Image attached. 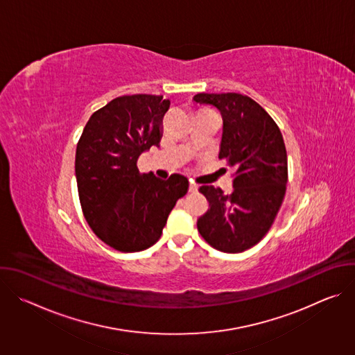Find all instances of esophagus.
Masks as SVG:
<instances>
[{"label":"esophagus","mask_w":355,"mask_h":355,"mask_svg":"<svg viewBox=\"0 0 355 355\" xmlns=\"http://www.w3.org/2000/svg\"><path fill=\"white\" fill-rule=\"evenodd\" d=\"M198 185L195 182H189V192H196L198 191Z\"/></svg>","instance_id":"34e87169"}]
</instances>
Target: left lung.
<instances>
[{
  "mask_svg": "<svg viewBox=\"0 0 355 355\" xmlns=\"http://www.w3.org/2000/svg\"><path fill=\"white\" fill-rule=\"evenodd\" d=\"M193 103L222 115L219 159L234 168L230 195L214 185L199 188L209 208L198 219V232L216 250L241 252L266 236L281 208L288 181L284 139L272 118L250 96L196 94Z\"/></svg>",
  "mask_w": 355,
  "mask_h": 355,
  "instance_id": "obj_1",
  "label": "left lung"
}]
</instances>
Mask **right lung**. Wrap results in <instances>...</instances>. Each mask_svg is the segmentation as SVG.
<instances>
[{"label": "right lung", "mask_w": 355, "mask_h": 355, "mask_svg": "<svg viewBox=\"0 0 355 355\" xmlns=\"http://www.w3.org/2000/svg\"><path fill=\"white\" fill-rule=\"evenodd\" d=\"M170 99L135 94L112 99L87 122L76 151L84 216L94 233L122 252L141 251L162 236L188 178L140 174L137 160L163 136Z\"/></svg>", "instance_id": "obj_1"}]
</instances>
